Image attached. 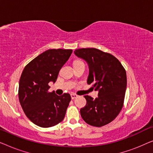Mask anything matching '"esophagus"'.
<instances>
[{"label":"esophagus","mask_w":153,"mask_h":153,"mask_svg":"<svg viewBox=\"0 0 153 153\" xmlns=\"http://www.w3.org/2000/svg\"><path fill=\"white\" fill-rule=\"evenodd\" d=\"M71 97H72V100H74L75 98L78 97V95H76V94H74V93H72L71 94Z\"/></svg>","instance_id":"esophagus-1"}]
</instances>
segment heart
I'll return each instance as SVG.
<instances>
[{"label":"heart","mask_w":153,"mask_h":153,"mask_svg":"<svg viewBox=\"0 0 153 153\" xmlns=\"http://www.w3.org/2000/svg\"><path fill=\"white\" fill-rule=\"evenodd\" d=\"M78 61H79V60H77V61H76V62H78Z\"/></svg>","instance_id":"heart-1"}]
</instances>
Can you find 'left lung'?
<instances>
[{"label": "left lung", "mask_w": 153, "mask_h": 153, "mask_svg": "<svg viewBox=\"0 0 153 153\" xmlns=\"http://www.w3.org/2000/svg\"><path fill=\"white\" fill-rule=\"evenodd\" d=\"M75 55L83 58L89 66L88 84L99 91L93 99L85 95L86 105L81 108V116L88 124L102 127L118 116L124 104L127 75L124 67L112 54L95 48L76 49Z\"/></svg>", "instance_id": "left-lung-1"}]
</instances>
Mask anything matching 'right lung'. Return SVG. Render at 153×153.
I'll list each match as a JSON object with an SVG mask.
<instances>
[{"label":"right lung","mask_w":153,"mask_h":153,"mask_svg":"<svg viewBox=\"0 0 153 153\" xmlns=\"http://www.w3.org/2000/svg\"><path fill=\"white\" fill-rule=\"evenodd\" d=\"M72 53V49H49L31 60L23 70L19 100L27 118L37 126H55L65 118L71 96L50 93L49 83L56 81Z\"/></svg>","instance_id":"right-lung-1"}]
</instances>
